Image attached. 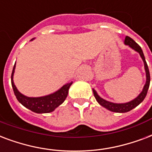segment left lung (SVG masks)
Instances as JSON below:
<instances>
[{
	"label": "left lung",
	"mask_w": 152,
	"mask_h": 152,
	"mask_svg": "<svg viewBox=\"0 0 152 152\" xmlns=\"http://www.w3.org/2000/svg\"><path fill=\"white\" fill-rule=\"evenodd\" d=\"M125 45L130 46L131 48H133L134 50H135L136 52L140 53L141 58L143 59V63H144V68H145L146 71V76H147V81H146V84L143 87V89L142 92L135 99H133L132 101L128 102V103H125V104H114V103H111V102H108L105 99H102L98 96V94L96 93V91L93 90V94H94V96L96 98V99L97 100V102L99 103L101 106L104 107L105 108H107L111 112H121V113H124V112H127L132 110L134 107H137L139 104H140L141 102H143V100L144 99V98L147 96V93H148V90L149 88V85H150V72H149V69H148V64L146 62L145 57H144V55H143V50L141 49V47L140 45H138L137 43L135 42V40H132V38L129 37H125L124 40Z\"/></svg>",
	"instance_id": "8db88e82"
}]
</instances>
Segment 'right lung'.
I'll return each instance as SVG.
<instances>
[{
	"label": "right lung",
	"instance_id": "right-lung-1",
	"mask_svg": "<svg viewBox=\"0 0 152 152\" xmlns=\"http://www.w3.org/2000/svg\"><path fill=\"white\" fill-rule=\"evenodd\" d=\"M14 69L15 64L13 69H12V72L11 76L12 87V89L14 91L15 96L17 97V100L23 106H25V107H27V108H28L32 112H36V113H48V112L54 111L55 108H56L59 105H61L65 100L66 97L68 96V89L72 84V82H70V83L64 85L60 90L56 91L55 93L48 95L46 96L36 97V98L27 97L24 95H22L20 92H19L15 86L13 80H12Z\"/></svg>",
	"mask_w": 152,
	"mask_h": 152
}]
</instances>
